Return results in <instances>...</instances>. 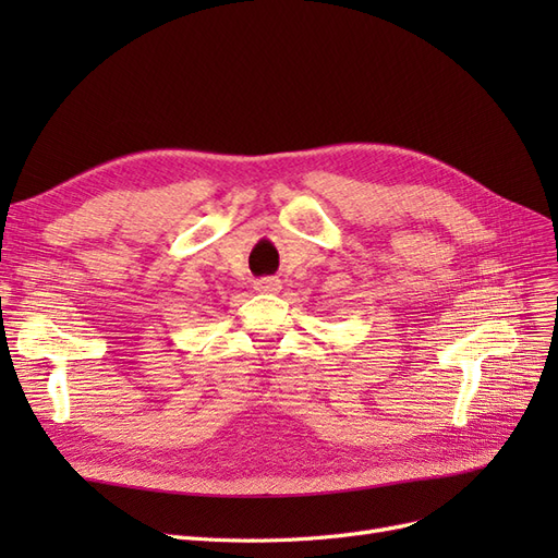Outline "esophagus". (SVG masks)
Here are the masks:
<instances>
[{
  "instance_id": "34e87169",
  "label": "esophagus",
  "mask_w": 558,
  "mask_h": 558,
  "mask_svg": "<svg viewBox=\"0 0 558 558\" xmlns=\"http://www.w3.org/2000/svg\"><path fill=\"white\" fill-rule=\"evenodd\" d=\"M253 289L258 293H277L281 289V281L277 277H263L253 281Z\"/></svg>"
}]
</instances>
